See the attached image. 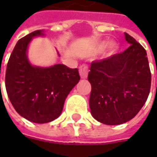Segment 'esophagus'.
Wrapping results in <instances>:
<instances>
[{
  "label": "esophagus",
  "mask_w": 157,
  "mask_h": 157,
  "mask_svg": "<svg viewBox=\"0 0 157 157\" xmlns=\"http://www.w3.org/2000/svg\"><path fill=\"white\" fill-rule=\"evenodd\" d=\"M79 75L81 78H86L88 76V68L86 65H81L79 67Z\"/></svg>",
  "instance_id": "1"
}]
</instances>
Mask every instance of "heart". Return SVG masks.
<instances>
[{"instance_id":"obj_1","label":"heart","mask_w":157,"mask_h":157,"mask_svg":"<svg viewBox=\"0 0 157 157\" xmlns=\"http://www.w3.org/2000/svg\"><path fill=\"white\" fill-rule=\"evenodd\" d=\"M105 47H106V50H105V57H110L113 56L119 50V44L116 41H111L109 43L105 40H103V41L99 42L96 44L95 48H94V51L96 52H102Z\"/></svg>"}]
</instances>
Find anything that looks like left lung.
<instances>
[{"label":"left lung","instance_id":"obj_1","mask_svg":"<svg viewBox=\"0 0 157 157\" xmlns=\"http://www.w3.org/2000/svg\"><path fill=\"white\" fill-rule=\"evenodd\" d=\"M130 46L122 53L91 64L89 105L93 117L105 125H121L136 116L148 99L151 73L147 52L125 33Z\"/></svg>","mask_w":157,"mask_h":157}]
</instances>
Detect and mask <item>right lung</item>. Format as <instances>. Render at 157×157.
<instances>
[{
	"label": "right lung",
	"mask_w": 157,
	"mask_h": 157,
	"mask_svg": "<svg viewBox=\"0 0 157 157\" xmlns=\"http://www.w3.org/2000/svg\"><path fill=\"white\" fill-rule=\"evenodd\" d=\"M37 36H44V31L36 30L15 44L7 65L5 86L15 111L31 122L42 124L60 116L66 97L80 77L77 68L64 64L44 67L30 63L28 49Z\"/></svg>",
	"instance_id": "add662e5"
}]
</instances>
